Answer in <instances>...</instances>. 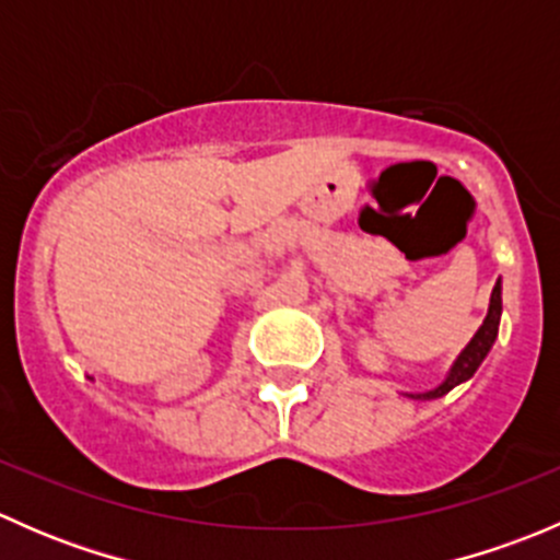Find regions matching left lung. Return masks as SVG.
Wrapping results in <instances>:
<instances>
[{
  "instance_id": "8db88e82",
  "label": "left lung",
  "mask_w": 560,
  "mask_h": 560,
  "mask_svg": "<svg viewBox=\"0 0 560 560\" xmlns=\"http://www.w3.org/2000/svg\"><path fill=\"white\" fill-rule=\"evenodd\" d=\"M501 308H504V306H501V281H495L493 295H490L488 316H485V322H482V325H479V330L474 332L471 341L466 343V349H463V352L457 354V360L453 363V369H450V374L444 376L442 385H436L433 389H425V393H404L406 398H415V400L442 398V395H447L453 387L463 385V382L471 380V376L477 374L479 365H482V360L488 358L490 349H493L495 338H499Z\"/></svg>"
}]
</instances>
